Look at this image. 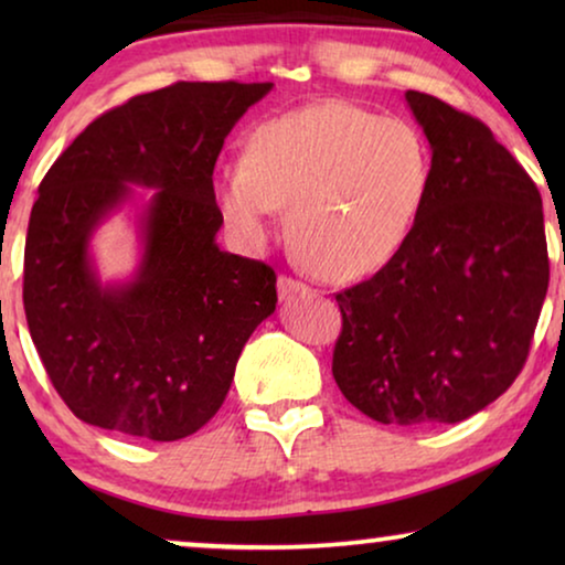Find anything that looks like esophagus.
<instances>
[{"label":"esophagus","mask_w":565,"mask_h":565,"mask_svg":"<svg viewBox=\"0 0 565 565\" xmlns=\"http://www.w3.org/2000/svg\"><path fill=\"white\" fill-rule=\"evenodd\" d=\"M277 292H280L282 300H290V298H298V296H306L308 292V285L296 280V277H288V275H280V280H277Z\"/></svg>","instance_id":"obj_1"}]
</instances>
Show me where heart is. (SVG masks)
<instances>
[{
  "mask_svg": "<svg viewBox=\"0 0 565 565\" xmlns=\"http://www.w3.org/2000/svg\"><path fill=\"white\" fill-rule=\"evenodd\" d=\"M431 182L429 141L414 122L329 99L254 130L246 164L223 167L215 195L246 244L288 207L296 252L329 280L381 269L412 234Z\"/></svg>",
  "mask_w": 565,
  "mask_h": 565,
  "instance_id": "b5f03b06",
  "label": "heart"
}]
</instances>
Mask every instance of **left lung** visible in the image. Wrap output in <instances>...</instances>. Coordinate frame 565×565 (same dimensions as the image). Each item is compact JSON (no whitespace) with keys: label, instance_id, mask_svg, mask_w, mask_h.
<instances>
[{"label":"left lung","instance_id":"left-lung-1","mask_svg":"<svg viewBox=\"0 0 565 565\" xmlns=\"http://www.w3.org/2000/svg\"><path fill=\"white\" fill-rule=\"evenodd\" d=\"M431 146V182L404 246L337 292L342 334L331 373L381 424L468 419L527 362L551 262L543 198L489 126L406 92Z\"/></svg>","mask_w":565,"mask_h":565}]
</instances>
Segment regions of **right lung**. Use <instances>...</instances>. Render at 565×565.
<instances>
[{"label": "right lung", "instance_id": "1", "mask_svg": "<svg viewBox=\"0 0 565 565\" xmlns=\"http://www.w3.org/2000/svg\"><path fill=\"white\" fill-rule=\"evenodd\" d=\"M273 82H177L92 120L38 188L22 303L53 388L74 416L174 443L218 412L246 339L275 311L265 262L221 252L213 169L238 118ZM153 189L134 281L103 286L94 228Z\"/></svg>", "mask_w": 565, "mask_h": 565}]
</instances>
